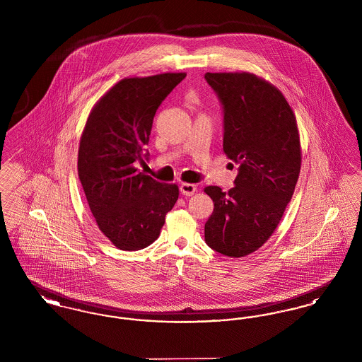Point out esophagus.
Here are the masks:
<instances>
[{"label": "esophagus", "mask_w": 362, "mask_h": 362, "mask_svg": "<svg viewBox=\"0 0 362 362\" xmlns=\"http://www.w3.org/2000/svg\"><path fill=\"white\" fill-rule=\"evenodd\" d=\"M195 191H197V186H195V185H191V183H182V185H180V192H182L183 195L191 197Z\"/></svg>", "instance_id": "34e87169"}]
</instances>
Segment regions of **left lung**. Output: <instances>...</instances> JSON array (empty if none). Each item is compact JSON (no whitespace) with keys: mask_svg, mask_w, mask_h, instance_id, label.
I'll return each mask as SVG.
<instances>
[{"mask_svg":"<svg viewBox=\"0 0 362 362\" xmlns=\"http://www.w3.org/2000/svg\"><path fill=\"white\" fill-rule=\"evenodd\" d=\"M205 78L224 105V153L239 164L235 187L204 189L214 204L205 240L225 257L243 258L270 239L292 199L300 133L292 107L267 80L248 71Z\"/></svg>","mask_w":362,"mask_h":362,"instance_id":"left-lung-1","label":"left lung"}]
</instances>
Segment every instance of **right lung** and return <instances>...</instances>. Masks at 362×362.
I'll use <instances>...</instances> for the list:
<instances>
[{"label":"right lung","instance_id":"add662e5","mask_svg":"<svg viewBox=\"0 0 362 362\" xmlns=\"http://www.w3.org/2000/svg\"><path fill=\"white\" fill-rule=\"evenodd\" d=\"M186 73L122 78L92 107L80 138L77 170L89 209L104 236L123 251L160 236L179 197L175 183L139 173L156 111Z\"/></svg>","mask_w":362,"mask_h":362}]
</instances>
